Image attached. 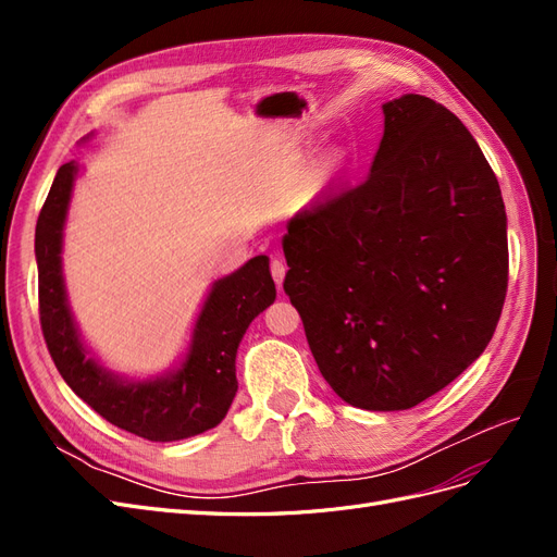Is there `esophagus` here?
I'll return each mask as SVG.
<instances>
[{
  "label": "esophagus",
  "mask_w": 557,
  "mask_h": 557,
  "mask_svg": "<svg viewBox=\"0 0 557 557\" xmlns=\"http://www.w3.org/2000/svg\"><path fill=\"white\" fill-rule=\"evenodd\" d=\"M269 269H272V276L276 281V285L281 288L283 285V278H285V262H281L278 258H274L272 262H269Z\"/></svg>",
  "instance_id": "esophagus-1"
}]
</instances>
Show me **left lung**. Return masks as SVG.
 Returning <instances> with one entry per match:
<instances>
[{"instance_id":"obj_1","label":"left lung","mask_w":557,"mask_h":557,"mask_svg":"<svg viewBox=\"0 0 557 557\" xmlns=\"http://www.w3.org/2000/svg\"><path fill=\"white\" fill-rule=\"evenodd\" d=\"M367 178L288 223L283 290L320 374L350 407L404 411L491 344L507 297V211L460 117L423 95L383 104Z\"/></svg>"}]
</instances>
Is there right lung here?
I'll use <instances>...</instances> for the list:
<instances>
[{"label":"right lung","instance_id":"add662e5","mask_svg":"<svg viewBox=\"0 0 557 557\" xmlns=\"http://www.w3.org/2000/svg\"><path fill=\"white\" fill-rule=\"evenodd\" d=\"M76 162L62 164L37 221L39 320L58 372L72 391L111 425L148 442H178L215 428L237 395V348L252 318L276 299L269 258L248 260L215 281L193 330L188 356L166 376L127 381L99 364L66 301L62 278V230L70 209Z\"/></svg>","mask_w":557,"mask_h":557}]
</instances>
